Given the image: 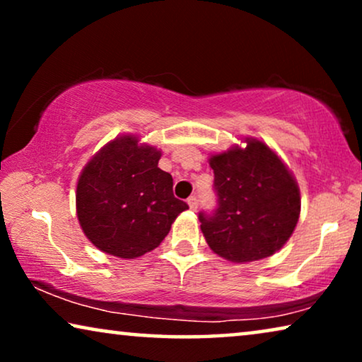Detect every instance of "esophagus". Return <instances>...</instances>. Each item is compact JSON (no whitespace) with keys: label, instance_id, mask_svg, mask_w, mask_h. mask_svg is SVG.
<instances>
[{"label":"esophagus","instance_id":"34e87169","mask_svg":"<svg viewBox=\"0 0 362 362\" xmlns=\"http://www.w3.org/2000/svg\"><path fill=\"white\" fill-rule=\"evenodd\" d=\"M187 204H189V209L191 211H196L197 209V197L196 196H191L189 199H187Z\"/></svg>","mask_w":362,"mask_h":362}]
</instances>
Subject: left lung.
<instances>
[{"label":"left lung","instance_id":"left-lung-1","mask_svg":"<svg viewBox=\"0 0 362 362\" xmlns=\"http://www.w3.org/2000/svg\"><path fill=\"white\" fill-rule=\"evenodd\" d=\"M245 141V148L211 156L217 207L199 212L211 249L237 264L280 250L293 234L301 206L298 185L284 161L265 143Z\"/></svg>","mask_w":362,"mask_h":362}]
</instances>
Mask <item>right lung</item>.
Here are the masks:
<instances>
[{
    "instance_id": "right-lung-1",
    "label": "right lung",
    "mask_w": 362,
    "mask_h": 362,
    "mask_svg": "<svg viewBox=\"0 0 362 362\" xmlns=\"http://www.w3.org/2000/svg\"><path fill=\"white\" fill-rule=\"evenodd\" d=\"M161 151L132 135L107 143L77 182V217L97 249L135 259L156 249L182 211L173 177L158 168Z\"/></svg>"
}]
</instances>
